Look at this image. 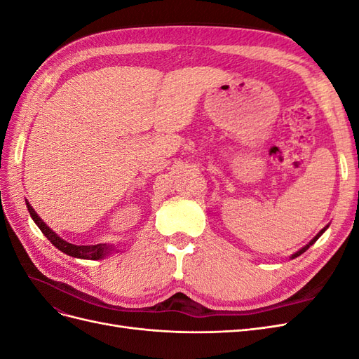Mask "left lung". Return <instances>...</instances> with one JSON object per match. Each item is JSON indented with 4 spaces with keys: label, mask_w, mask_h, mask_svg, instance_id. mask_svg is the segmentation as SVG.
<instances>
[{
    "label": "left lung",
    "mask_w": 359,
    "mask_h": 359,
    "mask_svg": "<svg viewBox=\"0 0 359 359\" xmlns=\"http://www.w3.org/2000/svg\"><path fill=\"white\" fill-rule=\"evenodd\" d=\"M327 229H328V226H325V227H323V229H322V231H320V232H319V233H318V235H316V236H314V238H313V240H311V241H310V243H309V244H307V245H306V247H302V248H301V250H298V252H297V253H293V255H292V256H290V259H295V257H298V256H299V255H302V253H304V252H306V250H307V248H309V247H310V245H313V244H314V243H316V241H318V240H319V236H320V235H322V233H323V232H325V231H327Z\"/></svg>",
    "instance_id": "obj_1"
}]
</instances>
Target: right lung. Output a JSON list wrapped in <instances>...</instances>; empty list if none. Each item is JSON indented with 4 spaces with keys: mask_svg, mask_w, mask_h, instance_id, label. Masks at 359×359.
Masks as SVG:
<instances>
[{
    "mask_svg": "<svg viewBox=\"0 0 359 359\" xmlns=\"http://www.w3.org/2000/svg\"><path fill=\"white\" fill-rule=\"evenodd\" d=\"M27 208L31 214V219L34 220V223L39 226V229L41 231V233L45 235L48 240L55 245L58 250H61L62 253H66L69 256L73 257H79V259H90V260H97V259H103L104 256L109 255L111 252H114L112 245H106V244H97V245H74L70 244L67 241H64L62 238H60L55 232L46 226V223L43 222L40 217L37 215V212L32 210V206L28 203L27 201Z\"/></svg>",
    "mask_w": 359,
    "mask_h": 359,
    "instance_id": "obj_1",
    "label": "right lung"
}]
</instances>
